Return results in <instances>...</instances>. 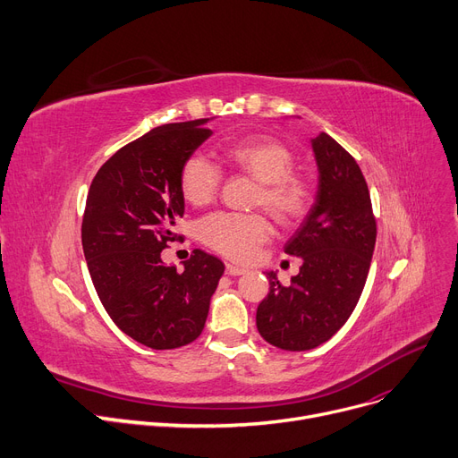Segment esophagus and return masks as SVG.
<instances>
[{"mask_svg": "<svg viewBox=\"0 0 458 458\" xmlns=\"http://www.w3.org/2000/svg\"><path fill=\"white\" fill-rule=\"evenodd\" d=\"M247 268H242L239 265H233V263H226V274L228 276H241V274H245Z\"/></svg>", "mask_w": 458, "mask_h": 458, "instance_id": "esophagus-1", "label": "esophagus"}]
</instances>
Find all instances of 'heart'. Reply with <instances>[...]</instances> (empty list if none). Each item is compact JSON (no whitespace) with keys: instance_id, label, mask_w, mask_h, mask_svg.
<instances>
[{"instance_id":"obj_1","label":"heart","mask_w":458,"mask_h":458,"mask_svg":"<svg viewBox=\"0 0 458 458\" xmlns=\"http://www.w3.org/2000/svg\"><path fill=\"white\" fill-rule=\"evenodd\" d=\"M225 160L232 169L259 182L254 204L263 208L282 226H294L313 206L311 180L294 167V152L284 141L267 136L242 138L225 148ZM223 173L216 162L193 155L182 165L180 191L190 204L204 206L216 199ZM204 245L232 259H247L270 235L261 213L216 211L199 223Z\"/></svg>"}]
</instances>
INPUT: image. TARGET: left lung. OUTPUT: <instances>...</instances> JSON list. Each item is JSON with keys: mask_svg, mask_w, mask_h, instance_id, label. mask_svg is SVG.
<instances>
[{"mask_svg": "<svg viewBox=\"0 0 458 458\" xmlns=\"http://www.w3.org/2000/svg\"><path fill=\"white\" fill-rule=\"evenodd\" d=\"M311 145L317 200L285 245L301 267L289 285L267 272L268 294L256 313L261 337L289 352L317 348L344 326L367 284L377 235L367 180L355 158L326 132Z\"/></svg>", "mask_w": 458, "mask_h": 458, "instance_id": "left-lung-1", "label": "left lung"}]
</instances>
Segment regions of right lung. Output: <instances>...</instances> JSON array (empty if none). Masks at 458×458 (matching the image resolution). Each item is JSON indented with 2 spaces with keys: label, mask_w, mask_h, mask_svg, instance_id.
Listing matches in <instances>:
<instances>
[{
  "label": "right lung",
  "mask_w": 458,
  "mask_h": 458,
  "mask_svg": "<svg viewBox=\"0 0 458 458\" xmlns=\"http://www.w3.org/2000/svg\"><path fill=\"white\" fill-rule=\"evenodd\" d=\"M208 119L152 129L121 147L91 180L82 250L91 282L114 324L152 350L193 343L204 329L225 263L193 250L184 270L162 261L184 216L180 171L211 136Z\"/></svg>",
  "instance_id": "1"
}]
</instances>
